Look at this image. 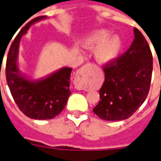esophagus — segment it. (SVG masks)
I'll return each instance as SVG.
<instances>
[{"label": "esophagus", "mask_w": 161, "mask_h": 161, "mask_svg": "<svg viewBox=\"0 0 161 161\" xmlns=\"http://www.w3.org/2000/svg\"><path fill=\"white\" fill-rule=\"evenodd\" d=\"M90 64H87L84 65L81 68H80L77 71L76 74V78L74 80V84L76 86V89H82L85 85V82H87L89 80V70L90 68Z\"/></svg>", "instance_id": "obj_1"}]
</instances>
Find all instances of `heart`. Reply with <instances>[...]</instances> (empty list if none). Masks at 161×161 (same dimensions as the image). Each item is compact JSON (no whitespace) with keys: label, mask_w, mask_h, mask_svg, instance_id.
<instances>
[{"label":"heart","mask_w":161,"mask_h":161,"mask_svg":"<svg viewBox=\"0 0 161 161\" xmlns=\"http://www.w3.org/2000/svg\"><path fill=\"white\" fill-rule=\"evenodd\" d=\"M109 36V32L106 30H101L89 38H85L84 45L88 48H98L97 58L102 64L111 62L116 58L120 47V40L116 36L106 39Z\"/></svg>","instance_id":"obj_1"}]
</instances>
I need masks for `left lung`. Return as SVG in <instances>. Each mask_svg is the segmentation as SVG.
Here are the masks:
<instances>
[{
    "label": "left lung",
    "instance_id": "1",
    "mask_svg": "<svg viewBox=\"0 0 161 161\" xmlns=\"http://www.w3.org/2000/svg\"><path fill=\"white\" fill-rule=\"evenodd\" d=\"M135 38L124 54L102 66L105 81L100 89V102L93 111L103 120L128 119L141 106L150 89L153 54L146 38L137 28Z\"/></svg>",
    "mask_w": 161,
    "mask_h": 161
}]
</instances>
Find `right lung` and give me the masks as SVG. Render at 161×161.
<instances>
[{"label":"right lung","instance_id":"right-lung-1","mask_svg":"<svg viewBox=\"0 0 161 161\" xmlns=\"http://www.w3.org/2000/svg\"><path fill=\"white\" fill-rule=\"evenodd\" d=\"M45 18H34L20 31L8 50L5 66L7 84L18 107L27 117L39 120L53 119L64 109L71 94L69 80L72 70L65 67L38 82L27 80L19 74L17 57L21 37L33 23Z\"/></svg>","mask_w":161,"mask_h":161}]
</instances>
